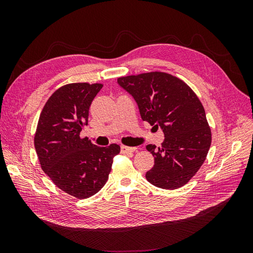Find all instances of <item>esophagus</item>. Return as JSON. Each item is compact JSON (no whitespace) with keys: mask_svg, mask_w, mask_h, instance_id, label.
Here are the masks:
<instances>
[{"mask_svg":"<svg viewBox=\"0 0 253 253\" xmlns=\"http://www.w3.org/2000/svg\"><path fill=\"white\" fill-rule=\"evenodd\" d=\"M137 151L136 147H126V145H121V153L126 154V153H132Z\"/></svg>","mask_w":253,"mask_h":253,"instance_id":"obj_1","label":"esophagus"}]
</instances>
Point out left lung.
<instances>
[{
  "instance_id": "8db88e82",
  "label": "left lung",
  "mask_w": 253,
  "mask_h": 253,
  "mask_svg": "<svg viewBox=\"0 0 253 253\" xmlns=\"http://www.w3.org/2000/svg\"><path fill=\"white\" fill-rule=\"evenodd\" d=\"M118 84L135 99L141 119L165 134L160 148L147 145L154 167L145 178L162 189L185 186L200 170L211 145L200 99L182 80L162 72L120 77Z\"/></svg>"
}]
</instances>
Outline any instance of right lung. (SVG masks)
<instances>
[{
  "instance_id": "add662e5",
  "label": "right lung",
  "mask_w": 253,
  "mask_h": 253,
  "mask_svg": "<svg viewBox=\"0 0 253 253\" xmlns=\"http://www.w3.org/2000/svg\"><path fill=\"white\" fill-rule=\"evenodd\" d=\"M100 83H71L53 93L40 114L35 148L42 170L65 193L77 198L96 194L108 181L118 144L97 147L80 132L87 126L91 101Z\"/></svg>"
}]
</instances>
